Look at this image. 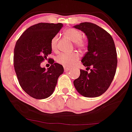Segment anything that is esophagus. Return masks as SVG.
Returning <instances> with one entry per match:
<instances>
[{"mask_svg": "<svg viewBox=\"0 0 132 132\" xmlns=\"http://www.w3.org/2000/svg\"><path fill=\"white\" fill-rule=\"evenodd\" d=\"M64 71H70V70H71V69L70 68H69V67H64Z\"/></svg>", "mask_w": 132, "mask_h": 132, "instance_id": "obj_1", "label": "esophagus"}]
</instances>
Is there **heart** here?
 Wrapping results in <instances>:
<instances>
[{"label":"heart","instance_id":"heart-1","mask_svg":"<svg viewBox=\"0 0 132 132\" xmlns=\"http://www.w3.org/2000/svg\"><path fill=\"white\" fill-rule=\"evenodd\" d=\"M65 36L71 41L74 42V45L79 49H85L87 45L86 41L82 39L83 33L81 31L75 28H69L64 31ZM58 35H55L50 40V47L53 52L57 50V42H58ZM79 59V54L76 52L71 53H63L60 54L56 57L57 63L63 66L69 67L75 64Z\"/></svg>","mask_w":132,"mask_h":132}]
</instances>
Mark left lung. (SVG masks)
<instances>
[{"mask_svg":"<svg viewBox=\"0 0 132 132\" xmlns=\"http://www.w3.org/2000/svg\"><path fill=\"white\" fill-rule=\"evenodd\" d=\"M74 28L87 36L88 52L81 61L87 70L92 68L89 72L80 69V76L74 80V87L85 97H97L108 90L116 71L117 53L113 39L107 31L92 23H82Z\"/></svg>","mask_w":132,"mask_h":132,"instance_id":"obj_1","label":"left lung"}]
</instances>
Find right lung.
I'll return each mask as SVG.
<instances>
[{
  "label": "right lung",
  "mask_w": 132,
  "mask_h": 132,
  "mask_svg": "<svg viewBox=\"0 0 132 132\" xmlns=\"http://www.w3.org/2000/svg\"><path fill=\"white\" fill-rule=\"evenodd\" d=\"M63 24L40 23L23 33L16 43L13 64L19 84L27 94L35 99H45L53 93L58 77L64 72L61 64L49 60L46 70L40 63L52 53L50 40Z\"/></svg>",
  "instance_id": "1"
}]
</instances>
